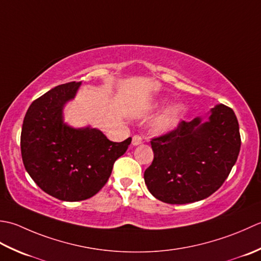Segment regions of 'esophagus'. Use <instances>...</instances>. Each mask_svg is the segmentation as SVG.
<instances>
[{
	"instance_id": "1",
	"label": "esophagus",
	"mask_w": 261,
	"mask_h": 261,
	"mask_svg": "<svg viewBox=\"0 0 261 261\" xmlns=\"http://www.w3.org/2000/svg\"><path fill=\"white\" fill-rule=\"evenodd\" d=\"M142 143H143V140H142V137L140 135H134V136H133V141H132V144L133 145L137 146V145L142 144Z\"/></svg>"
}]
</instances>
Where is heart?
<instances>
[{
  "label": "heart",
  "instance_id": "heart-1",
  "mask_svg": "<svg viewBox=\"0 0 261 261\" xmlns=\"http://www.w3.org/2000/svg\"><path fill=\"white\" fill-rule=\"evenodd\" d=\"M162 103H158L156 106H161ZM185 107L182 105H173L170 106L167 109L163 110V113L159 115L153 120L151 125V130L153 134L163 135L172 132L177 127L185 115Z\"/></svg>",
  "mask_w": 261,
  "mask_h": 261
}]
</instances>
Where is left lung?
Here are the masks:
<instances>
[{
    "label": "left lung",
    "mask_w": 261,
    "mask_h": 261,
    "mask_svg": "<svg viewBox=\"0 0 261 261\" xmlns=\"http://www.w3.org/2000/svg\"><path fill=\"white\" fill-rule=\"evenodd\" d=\"M153 162L144 172L147 189L168 204L210 197L237 162L241 137L231 108L216 105L207 116L181 121L178 128L151 141Z\"/></svg>",
    "instance_id": "obj_1"
}]
</instances>
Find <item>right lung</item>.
Instances as JSON below:
<instances>
[{"label":"right lung","mask_w":261,"mask_h":261,"mask_svg":"<svg viewBox=\"0 0 261 261\" xmlns=\"http://www.w3.org/2000/svg\"><path fill=\"white\" fill-rule=\"evenodd\" d=\"M81 83L62 84L35 100L21 130L27 172L45 193L64 201L97 194L132 142V137L111 142L98 128H74L64 121V107L75 98Z\"/></svg>","instance_id":"right-lung-1"}]
</instances>
